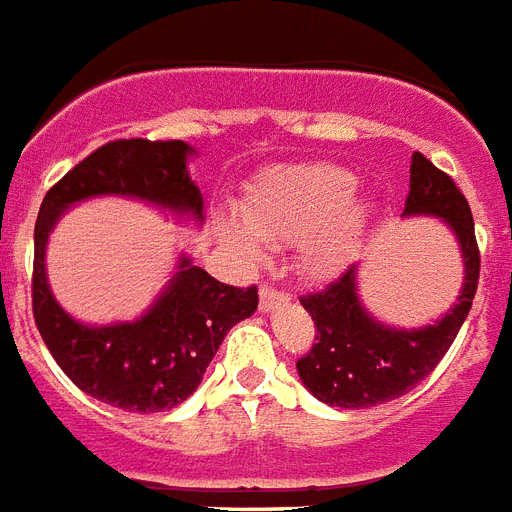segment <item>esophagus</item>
<instances>
[{
    "mask_svg": "<svg viewBox=\"0 0 512 512\" xmlns=\"http://www.w3.org/2000/svg\"><path fill=\"white\" fill-rule=\"evenodd\" d=\"M284 302H289V295H284V292H277V289H271L269 284H264V287H261L259 310L264 312V315L274 312L279 305H284Z\"/></svg>",
    "mask_w": 512,
    "mask_h": 512,
    "instance_id": "obj_1",
    "label": "esophagus"
}]
</instances>
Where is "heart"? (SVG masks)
<instances>
[{
    "label": "heart",
    "instance_id": "b5f03b06",
    "mask_svg": "<svg viewBox=\"0 0 512 512\" xmlns=\"http://www.w3.org/2000/svg\"><path fill=\"white\" fill-rule=\"evenodd\" d=\"M377 215L372 197L356 192V176L333 164L274 166L251 184L238 215L220 217V235L246 264L271 246H295L297 269L310 282L336 279L354 259Z\"/></svg>",
    "mask_w": 512,
    "mask_h": 512
}]
</instances>
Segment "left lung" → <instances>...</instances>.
<instances>
[{
	"mask_svg": "<svg viewBox=\"0 0 512 512\" xmlns=\"http://www.w3.org/2000/svg\"><path fill=\"white\" fill-rule=\"evenodd\" d=\"M402 217H436L451 230L464 266L459 297L431 323L390 325L361 300L359 264L323 292L302 297V307L318 328V343L297 361V374L310 395L330 408H374L413 390L436 369L472 310L479 282L472 210L451 176L418 151L410 161V192Z\"/></svg>",
	"mask_w": 512,
	"mask_h": 512,
	"instance_id": "left-lung-1",
	"label": "left lung"
}]
</instances>
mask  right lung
Returning <instances> with one entry per match:
<instances>
[{
  "label": "right lung",
  "instance_id": "obj_1",
  "mask_svg": "<svg viewBox=\"0 0 512 512\" xmlns=\"http://www.w3.org/2000/svg\"><path fill=\"white\" fill-rule=\"evenodd\" d=\"M197 156L184 140H115L76 164L45 194L35 223L33 312L63 374L99 402L128 413H161L187 400L235 323L259 307L256 287L217 282L179 253L151 305L133 320L84 323L63 310L45 269L51 233L71 207L97 197L146 202L179 223H205V197L189 174Z\"/></svg>",
  "mask_w": 512,
  "mask_h": 512
}]
</instances>
